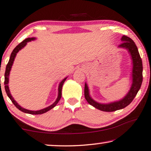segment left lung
Wrapping results in <instances>:
<instances>
[{
  "label": "left lung",
  "instance_id": "obj_1",
  "mask_svg": "<svg viewBox=\"0 0 151 151\" xmlns=\"http://www.w3.org/2000/svg\"><path fill=\"white\" fill-rule=\"evenodd\" d=\"M123 41L119 45V47L125 48L128 50L132 56L133 61V69H132V84L131 88L126 96H124L123 99L118 101L110 103V104H100L95 101L92 99L89 95L88 87L85 83L84 86V97L85 99L91 106L95 107L98 110L104 111V112H114V111L121 110L125 108L129 104H130L136 96L137 92L140 88L142 82V61L139 56L138 50L132 39L123 35L121 38Z\"/></svg>",
  "mask_w": 151,
  "mask_h": 151
}]
</instances>
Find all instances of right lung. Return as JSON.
<instances>
[{
    "mask_svg": "<svg viewBox=\"0 0 151 151\" xmlns=\"http://www.w3.org/2000/svg\"><path fill=\"white\" fill-rule=\"evenodd\" d=\"M35 39V37H31V38H27L25 40H24L22 42H21L20 43H19L18 45H17V46L15 47L13 50V52H12V54H11V56H10V58H9V62L7 63V65H6V70H5V82H4V84H5V91H6V95H8V97H9V99H11V101H12L13 104H14V106L16 107L17 109H19V110L22 111V112H24V113H28V114H43L45 112H47V111H49L52 109L54 107L56 106V105L58 104V102L59 101V100L61 98V95H62V87H63V85L64 84L65 81L66 80L67 78H65V79H63L62 81H61L60 83L59 84V86H58V97L56 100L55 101V102L54 103V104H52L51 106H50L48 107H47V108H45L44 109H42V110H37V111H32V110H27V109L25 108H23L22 107H21L19 105L17 104V103L15 101L14 97H12V95H11L10 93V91H9V86H8V84H9V73H10V71H11V69H12V67L13 65V63H14V61L15 60V58H16V56L17 52H18L19 50L21 49H22L27 44V42H29V41H33Z\"/></svg>",
    "mask_w": 151,
    "mask_h": 151,
    "instance_id": "right-lung-1",
    "label": "right lung"
}]
</instances>
